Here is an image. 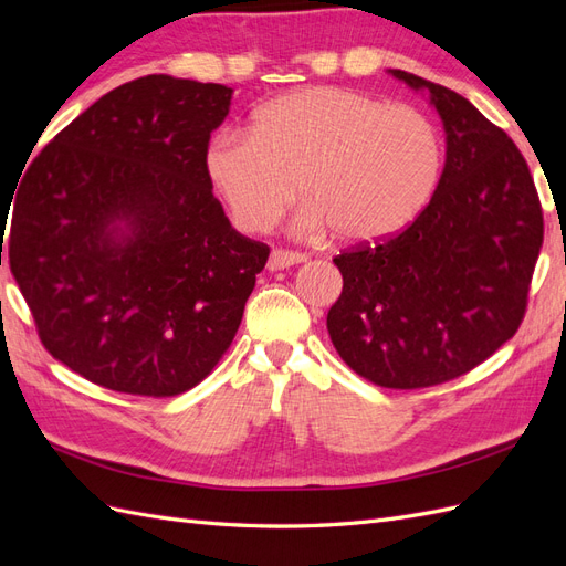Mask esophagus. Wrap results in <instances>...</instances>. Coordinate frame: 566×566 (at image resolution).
I'll use <instances>...</instances> for the list:
<instances>
[{
	"instance_id": "34e87169",
	"label": "esophagus",
	"mask_w": 566,
	"mask_h": 566,
	"mask_svg": "<svg viewBox=\"0 0 566 566\" xmlns=\"http://www.w3.org/2000/svg\"><path fill=\"white\" fill-rule=\"evenodd\" d=\"M300 262H304V254L276 248V250H271L269 264H266V266H269V271H281V269H287V266H295V264H300Z\"/></svg>"
}]
</instances>
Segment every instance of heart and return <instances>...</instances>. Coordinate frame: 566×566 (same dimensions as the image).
Listing matches in <instances>:
<instances>
[{
    "label": "heart",
    "mask_w": 566,
    "mask_h": 566,
    "mask_svg": "<svg viewBox=\"0 0 566 566\" xmlns=\"http://www.w3.org/2000/svg\"><path fill=\"white\" fill-rule=\"evenodd\" d=\"M441 136L424 113L337 87L271 98L250 129H221L202 165L235 224L266 231L297 198L304 233L375 245L403 231L441 175Z\"/></svg>",
    "instance_id": "obj_1"
}]
</instances>
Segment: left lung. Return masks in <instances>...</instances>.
<instances>
[{"label": "left lung", "mask_w": 566, "mask_h": 566, "mask_svg": "<svg viewBox=\"0 0 566 566\" xmlns=\"http://www.w3.org/2000/svg\"><path fill=\"white\" fill-rule=\"evenodd\" d=\"M387 73L437 108L447 163L406 231L335 256L342 295L328 333L361 378L418 389L472 370L517 333L543 212L526 160L501 127L441 84Z\"/></svg>", "instance_id": "1"}]
</instances>
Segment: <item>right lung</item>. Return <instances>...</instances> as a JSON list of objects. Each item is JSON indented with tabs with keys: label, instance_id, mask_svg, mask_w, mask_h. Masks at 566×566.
Wrapping results in <instances>:
<instances>
[{
	"label": "right lung",
	"instance_id": "add662e5",
	"mask_svg": "<svg viewBox=\"0 0 566 566\" xmlns=\"http://www.w3.org/2000/svg\"><path fill=\"white\" fill-rule=\"evenodd\" d=\"M231 96L169 75L127 82L19 184L11 273L42 345L94 385L175 397L235 337L269 248L231 227L205 175Z\"/></svg>",
	"mask_w": 566,
	"mask_h": 566
}]
</instances>
